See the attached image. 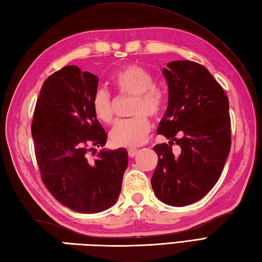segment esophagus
Masks as SVG:
<instances>
[{
  "label": "esophagus",
  "instance_id": "obj_1",
  "mask_svg": "<svg viewBox=\"0 0 262 262\" xmlns=\"http://www.w3.org/2000/svg\"><path fill=\"white\" fill-rule=\"evenodd\" d=\"M138 149L137 148H129L128 149V155H129V158H135L137 155Z\"/></svg>",
  "mask_w": 262,
  "mask_h": 262
}]
</instances>
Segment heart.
<instances>
[{
	"label": "heart",
	"mask_w": 262,
	"mask_h": 262,
	"mask_svg": "<svg viewBox=\"0 0 262 262\" xmlns=\"http://www.w3.org/2000/svg\"><path fill=\"white\" fill-rule=\"evenodd\" d=\"M113 83L121 93L136 96L133 114L141 115L133 119L119 120L110 130V140L115 146L136 147L145 142L151 132V122L146 116L158 117L163 108V96L154 86L152 74L137 65H127L115 73ZM92 109L97 118L109 124L114 119V103L110 93L100 88L92 97Z\"/></svg>",
	"instance_id": "heart-1"
}]
</instances>
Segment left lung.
I'll return each instance as SVG.
<instances>
[{"label":"left lung","mask_w":262,"mask_h":262,"mask_svg":"<svg viewBox=\"0 0 262 262\" xmlns=\"http://www.w3.org/2000/svg\"><path fill=\"white\" fill-rule=\"evenodd\" d=\"M162 73L169 102L158 134L169 143L153 147L159 161L151 183L159 200L182 207L206 196L220 179L231 149L229 99L196 62L173 60ZM173 143L180 146L177 152Z\"/></svg>","instance_id":"1"}]
</instances>
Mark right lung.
Here are the masks:
<instances>
[{"label": "right lung", "instance_id": "obj_1", "mask_svg": "<svg viewBox=\"0 0 262 262\" xmlns=\"http://www.w3.org/2000/svg\"><path fill=\"white\" fill-rule=\"evenodd\" d=\"M98 82L75 65L55 72L41 86L31 125L43 183L60 204L84 214L116 204L128 165L125 148L96 149L107 142L92 109Z\"/></svg>", "mask_w": 262, "mask_h": 262}]
</instances>
